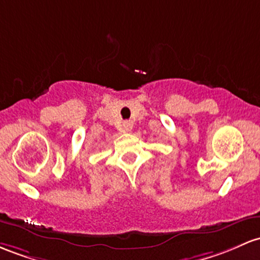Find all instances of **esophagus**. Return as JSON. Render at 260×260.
I'll return each instance as SVG.
<instances>
[{"instance_id":"obj_1","label":"esophagus","mask_w":260,"mask_h":260,"mask_svg":"<svg viewBox=\"0 0 260 260\" xmlns=\"http://www.w3.org/2000/svg\"><path fill=\"white\" fill-rule=\"evenodd\" d=\"M123 128H124L125 132H131V131H132V128H133V123H132V122H129V121L124 122Z\"/></svg>"}]
</instances>
